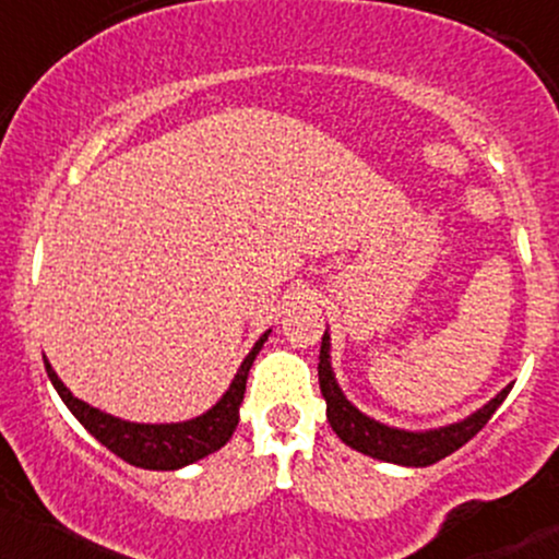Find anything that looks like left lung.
<instances>
[{"label":"left lung","instance_id":"1","mask_svg":"<svg viewBox=\"0 0 559 559\" xmlns=\"http://www.w3.org/2000/svg\"><path fill=\"white\" fill-rule=\"evenodd\" d=\"M318 378L322 399H325L328 406V421H331L333 432L338 435L348 448L359 450V453L369 455V459L399 463V466H432V463L442 461L445 455L455 453V450L466 445V442L492 419V414L500 408V403L506 401L510 388H502L487 406H481L479 412L466 416L463 421H455V425L427 429V432H408V429L388 427L369 419V416L361 414L352 401H346L338 382H335L331 367V335H328V331L322 335Z\"/></svg>","mask_w":559,"mask_h":559}]
</instances>
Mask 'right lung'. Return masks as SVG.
Returning <instances> with one entry per match:
<instances>
[{
    "label": "right lung",
    "mask_w": 559,
    "mask_h": 559,
    "mask_svg": "<svg viewBox=\"0 0 559 559\" xmlns=\"http://www.w3.org/2000/svg\"><path fill=\"white\" fill-rule=\"evenodd\" d=\"M267 335H271V331L260 335L258 344L241 361L239 372L234 374L224 399L215 403L213 408H207L205 414L194 416L190 421H177V425H134V421L98 412V408L87 406L85 401L75 399L67 390L49 361L44 359V365L59 399L64 401V406L75 414V419L96 437L100 445L109 448L114 455H119L130 466L147 468V472H177V468L190 466V463L221 450L228 442V437L234 435V429L239 425V406L245 401L247 374H250L254 356L260 354Z\"/></svg>",
    "instance_id": "add662e5"
}]
</instances>
